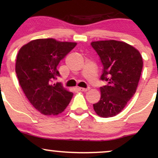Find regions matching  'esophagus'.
Returning <instances> with one entry per match:
<instances>
[{
    "label": "esophagus",
    "instance_id": "esophagus-1",
    "mask_svg": "<svg viewBox=\"0 0 158 158\" xmlns=\"http://www.w3.org/2000/svg\"><path fill=\"white\" fill-rule=\"evenodd\" d=\"M90 88H79V90H81V91H88V90H89Z\"/></svg>",
    "mask_w": 158,
    "mask_h": 158
}]
</instances>
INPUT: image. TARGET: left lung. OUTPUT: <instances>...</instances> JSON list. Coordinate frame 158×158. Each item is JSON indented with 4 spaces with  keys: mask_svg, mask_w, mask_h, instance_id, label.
Here are the masks:
<instances>
[{
    "mask_svg": "<svg viewBox=\"0 0 158 158\" xmlns=\"http://www.w3.org/2000/svg\"><path fill=\"white\" fill-rule=\"evenodd\" d=\"M103 69L101 98L94 109L102 117L118 114L135 95L143 69V59L137 49L123 41L108 40L91 42Z\"/></svg>",
    "mask_w": 158,
    "mask_h": 158,
    "instance_id": "1",
    "label": "left lung"
}]
</instances>
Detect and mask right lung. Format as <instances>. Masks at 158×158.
Here are the masks:
<instances>
[{
    "label": "right lung",
    "instance_id": "add662e5",
    "mask_svg": "<svg viewBox=\"0 0 158 158\" xmlns=\"http://www.w3.org/2000/svg\"><path fill=\"white\" fill-rule=\"evenodd\" d=\"M77 43L61 42L52 39L31 41L20 49L15 72L28 100L41 114L61 113L71 100L73 94L60 82L57 66L75 48Z\"/></svg>",
    "mask_w": 158,
    "mask_h": 158
}]
</instances>
